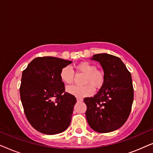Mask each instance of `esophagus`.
I'll return each instance as SVG.
<instances>
[{
  "mask_svg": "<svg viewBox=\"0 0 153 153\" xmlns=\"http://www.w3.org/2000/svg\"><path fill=\"white\" fill-rule=\"evenodd\" d=\"M77 102H83V99L81 97H76Z\"/></svg>",
  "mask_w": 153,
  "mask_h": 153,
  "instance_id": "34e87169",
  "label": "esophagus"
}]
</instances>
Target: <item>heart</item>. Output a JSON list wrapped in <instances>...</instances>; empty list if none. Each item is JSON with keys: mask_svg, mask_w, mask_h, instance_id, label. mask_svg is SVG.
I'll list each match as a JSON object with an SVG mask.
<instances>
[{"mask_svg": "<svg viewBox=\"0 0 153 153\" xmlns=\"http://www.w3.org/2000/svg\"><path fill=\"white\" fill-rule=\"evenodd\" d=\"M78 72L85 74L81 86L71 85L66 88V91L71 95L76 97H82L91 95L93 93V88L99 89L102 87L105 81V74L102 70L96 68L95 65L88 61L79 62L75 66ZM60 79L65 84L72 83L74 79V73L70 67L65 66L60 72Z\"/></svg>", "mask_w": 153, "mask_h": 153, "instance_id": "b5f03b06", "label": "heart"}]
</instances>
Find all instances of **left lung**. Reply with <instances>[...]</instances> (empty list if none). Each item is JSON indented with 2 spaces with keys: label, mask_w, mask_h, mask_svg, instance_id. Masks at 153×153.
<instances>
[{
  "label": "left lung",
  "mask_w": 153,
  "mask_h": 153,
  "mask_svg": "<svg viewBox=\"0 0 153 153\" xmlns=\"http://www.w3.org/2000/svg\"><path fill=\"white\" fill-rule=\"evenodd\" d=\"M91 60L101 65L105 81L96 95L83 100L87 106L85 116L93 130L111 132L122 127L130 114L134 100L132 79L118 57L99 53L94 55Z\"/></svg>",
  "instance_id": "1"
}]
</instances>
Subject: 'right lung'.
Segmentation results:
<instances>
[{"instance_id":"obj_1","label":"right lung","mask_w":153,"mask_h":153,"mask_svg":"<svg viewBox=\"0 0 153 153\" xmlns=\"http://www.w3.org/2000/svg\"><path fill=\"white\" fill-rule=\"evenodd\" d=\"M72 62L51 56L38 57L23 71L21 100L26 118L39 132L56 134L70 124L76 99L65 92L60 72Z\"/></svg>"}]
</instances>
